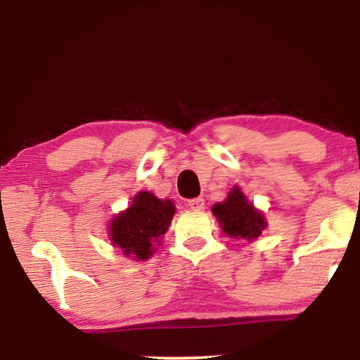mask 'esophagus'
Listing matches in <instances>:
<instances>
[{
  "label": "esophagus",
  "mask_w": 360,
  "mask_h": 360,
  "mask_svg": "<svg viewBox=\"0 0 360 360\" xmlns=\"http://www.w3.org/2000/svg\"><path fill=\"white\" fill-rule=\"evenodd\" d=\"M188 208L190 210H195V211H200L205 208V200L203 198H193L188 201Z\"/></svg>",
  "instance_id": "esophagus-1"
}]
</instances>
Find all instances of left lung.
<instances>
[{
  "mask_svg": "<svg viewBox=\"0 0 360 360\" xmlns=\"http://www.w3.org/2000/svg\"><path fill=\"white\" fill-rule=\"evenodd\" d=\"M213 214L231 239H245L252 243L267 228V219L262 211L250 203L244 191L234 185L224 201L213 205Z\"/></svg>",
  "mask_w": 360,
  "mask_h": 360,
  "instance_id": "obj_1",
  "label": "left lung"
}]
</instances>
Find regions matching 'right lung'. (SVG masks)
Wrapping results in <instances>:
<instances>
[{
    "instance_id": "obj_1",
    "label": "right lung",
    "mask_w": 360,
    "mask_h": 360,
    "mask_svg": "<svg viewBox=\"0 0 360 360\" xmlns=\"http://www.w3.org/2000/svg\"><path fill=\"white\" fill-rule=\"evenodd\" d=\"M175 205L170 198L160 200L150 191H139L124 211L115 214L108 224L112 248L124 257L147 260L155 254L162 238L169 231Z\"/></svg>"
}]
</instances>
